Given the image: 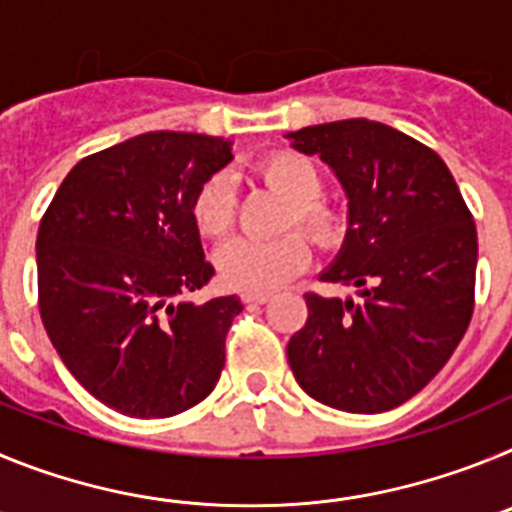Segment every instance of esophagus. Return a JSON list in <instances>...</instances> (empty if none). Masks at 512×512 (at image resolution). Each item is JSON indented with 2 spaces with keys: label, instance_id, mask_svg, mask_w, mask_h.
<instances>
[{
  "label": "esophagus",
  "instance_id": "obj_1",
  "mask_svg": "<svg viewBox=\"0 0 512 512\" xmlns=\"http://www.w3.org/2000/svg\"><path fill=\"white\" fill-rule=\"evenodd\" d=\"M243 302H256V305H264L271 300V292H243Z\"/></svg>",
  "mask_w": 512,
  "mask_h": 512
}]
</instances>
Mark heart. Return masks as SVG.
Listing matches in <instances>:
<instances>
[{
  "label": "heart",
  "mask_w": 512,
  "mask_h": 512,
  "mask_svg": "<svg viewBox=\"0 0 512 512\" xmlns=\"http://www.w3.org/2000/svg\"><path fill=\"white\" fill-rule=\"evenodd\" d=\"M266 187L289 200L282 228H302L318 246L330 248L346 238V207L323 197V171L310 156L297 151L269 153L256 164ZM192 220L205 238H223L235 223V187L230 176H207L192 197ZM310 261V243L302 233L277 235L269 241L235 238L215 253V266L225 284L248 292H264L292 279Z\"/></svg>",
  "instance_id": "b5f03b06"
}]
</instances>
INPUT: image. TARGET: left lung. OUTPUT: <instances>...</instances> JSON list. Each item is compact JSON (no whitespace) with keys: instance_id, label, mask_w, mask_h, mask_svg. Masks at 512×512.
I'll list each match as a JSON object with an SVG mask.
<instances>
[{"instance_id":"obj_1","label":"left lung","mask_w":512,"mask_h":512,"mask_svg":"<svg viewBox=\"0 0 512 512\" xmlns=\"http://www.w3.org/2000/svg\"><path fill=\"white\" fill-rule=\"evenodd\" d=\"M287 138L318 153L348 197L346 241L320 279L361 289V302L307 292L289 366L328 408L384 413L418 395L467 333L474 217L441 156L390 125L356 117Z\"/></svg>"}]
</instances>
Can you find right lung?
I'll return each instance as SVG.
<instances>
[{
	"label": "right lung",
	"instance_id": "1",
	"mask_svg": "<svg viewBox=\"0 0 512 512\" xmlns=\"http://www.w3.org/2000/svg\"><path fill=\"white\" fill-rule=\"evenodd\" d=\"M230 140L143 133L81 158L38 230L45 333L76 382L130 418H171L215 390L235 295L182 300L205 287L192 197L230 164Z\"/></svg>",
	"mask_w": 512,
	"mask_h": 512
}]
</instances>
